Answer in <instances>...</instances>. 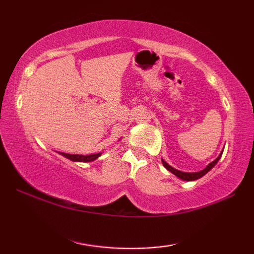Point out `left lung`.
<instances>
[{
  "label": "left lung",
  "mask_w": 254,
  "mask_h": 254,
  "mask_svg": "<svg viewBox=\"0 0 254 254\" xmlns=\"http://www.w3.org/2000/svg\"><path fill=\"white\" fill-rule=\"evenodd\" d=\"M222 153H223V151L220 153V156H218L216 159H215L214 161L210 162L209 165H208L207 167H206L205 169L200 170V171H197V173H184V171H180V170H177V169L173 168V167L169 166L168 163H167L165 160H163V159H161V161H162L163 167H165V168H166L167 170H169L170 173H173L175 176H177L178 178L183 179V180H186V182H191V180L199 179V178L203 177L204 175L207 174L208 171H209L210 169H212L215 165H216V163L218 162V160H220L221 157H222Z\"/></svg>",
  "instance_id": "1"
}]
</instances>
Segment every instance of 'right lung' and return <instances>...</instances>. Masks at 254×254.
<instances>
[{
    "label": "right lung",
    "mask_w": 254,
    "mask_h": 254,
    "mask_svg": "<svg viewBox=\"0 0 254 254\" xmlns=\"http://www.w3.org/2000/svg\"><path fill=\"white\" fill-rule=\"evenodd\" d=\"M62 156L66 157L71 161L75 162H91L96 160V159L101 156L102 152L100 153H94V154H87V156H83V154H70V153H65V152H59Z\"/></svg>",
    "instance_id": "add662e5"
}]
</instances>
